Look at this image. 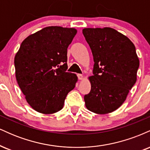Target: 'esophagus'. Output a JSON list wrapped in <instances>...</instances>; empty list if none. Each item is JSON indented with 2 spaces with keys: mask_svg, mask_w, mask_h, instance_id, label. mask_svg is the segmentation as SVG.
Listing matches in <instances>:
<instances>
[{
  "mask_svg": "<svg viewBox=\"0 0 150 150\" xmlns=\"http://www.w3.org/2000/svg\"><path fill=\"white\" fill-rule=\"evenodd\" d=\"M77 77H78L79 80H83L84 79V76L82 75H81V74H78V75H77Z\"/></svg>",
  "mask_w": 150,
  "mask_h": 150,
  "instance_id": "1",
  "label": "esophagus"
}]
</instances>
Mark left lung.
Wrapping results in <instances>:
<instances>
[{"instance_id":"8db88e82","label":"left lung","mask_w":150,"mask_h":150,"mask_svg":"<svg viewBox=\"0 0 150 150\" xmlns=\"http://www.w3.org/2000/svg\"><path fill=\"white\" fill-rule=\"evenodd\" d=\"M94 58V75L89 77L91 91L84 97L89 111L107 114L126 99L137 80L140 65L135 45L111 27L82 30Z\"/></svg>"}]
</instances>
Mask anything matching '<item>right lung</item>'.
<instances>
[{"instance_id":"obj_1","label":"right lung","mask_w":150,"mask_h":150,"mask_svg":"<svg viewBox=\"0 0 150 150\" xmlns=\"http://www.w3.org/2000/svg\"><path fill=\"white\" fill-rule=\"evenodd\" d=\"M77 30L51 26L28 36L15 56V77L26 101L37 112L61 111L68 92L77 82L65 70L67 49Z\"/></svg>"}]
</instances>
